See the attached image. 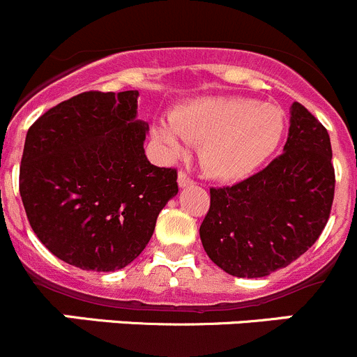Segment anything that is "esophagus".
Returning a JSON list of instances; mask_svg holds the SVG:
<instances>
[{"mask_svg": "<svg viewBox=\"0 0 357 357\" xmlns=\"http://www.w3.org/2000/svg\"><path fill=\"white\" fill-rule=\"evenodd\" d=\"M177 182H178V185H180V187H189V185H192L194 180L190 178L189 175L185 174V172H178V178H177Z\"/></svg>", "mask_w": 357, "mask_h": 357, "instance_id": "obj_1", "label": "esophagus"}]
</instances>
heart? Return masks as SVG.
<instances>
[{"mask_svg":"<svg viewBox=\"0 0 357 357\" xmlns=\"http://www.w3.org/2000/svg\"><path fill=\"white\" fill-rule=\"evenodd\" d=\"M284 132L283 112L248 97H204L172 111L170 125H154V139L170 158L185 154V142L201 146V163L217 180L238 182L255 174L274 154Z\"/></svg>","mask_w":357,"mask_h":357,"instance_id":"b5f03b06","label":"heart"}]
</instances>
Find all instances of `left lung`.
Here are the masks:
<instances>
[{
    "label": "left lung",
    "instance_id": "1",
    "mask_svg": "<svg viewBox=\"0 0 357 357\" xmlns=\"http://www.w3.org/2000/svg\"><path fill=\"white\" fill-rule=\"evenodd\" d=\"M283 151L250 178L210 189L201 243L231 276L264 278L290 266L326 225L335 194L330 135L298 102Z\"/></svg>",
    "mask_w": 357,
    "mask_h": 357
}]
</instances>
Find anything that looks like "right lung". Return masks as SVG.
<instances>
[{
    "mask_svg": "<svg viewBox=\"0 0 357 357\" xmlns=\"http://www.w3.org/2000/svg\"><path fill=\"white\" fill-rule=\"evenodd\" d=\"M139 91H84L26 135L20 196L40 241L63 262L112 273L137 259L177 196V170L149 163Z\"/></svg>",
    "mask_w": 357,
    "mask_h": 357,
    "instance_id": "right-lung-1",
    "label": "right lung"
}]
</instances>
